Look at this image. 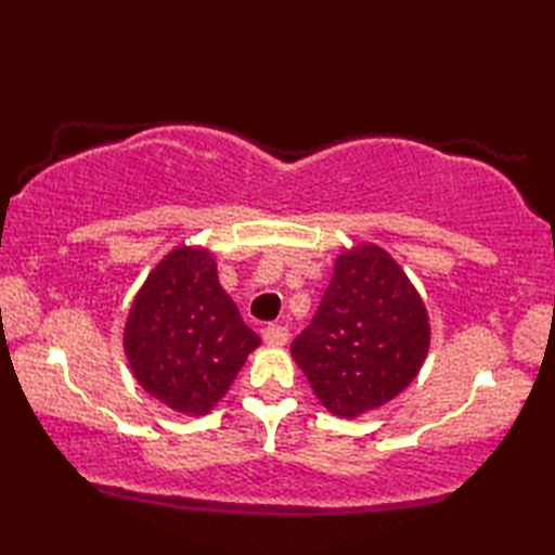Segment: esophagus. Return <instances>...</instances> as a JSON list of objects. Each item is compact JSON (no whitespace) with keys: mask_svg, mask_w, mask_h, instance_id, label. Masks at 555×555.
I'll return each instance as SVG.
<instances>
[{"mask_svg":"<svg viewBox=\"0 0 555 555\" xmlns=\"http://www.w3.org/2000/svg\"><path fill=\"white\" fill-rule=\"evenodd\" d=\"M262 338L269 346H286L288 344V328L284 324H269L262 328Z\"/></svg>","mask_w":555,"mask_h":555,"instance_id":"obj_1","label":"esophagus"}]
</instances>
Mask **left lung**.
Here are the masks:
<instances>
[{"label":"left lung","instance_id":"8db88e82","mask_svg":"<svg viewBox=\"0 0 555 555\" xmlns=\"http://www.w3.org/2000/svg\"><path fill=\"white\" fill-rule=\"evenodd\" d=\"M429 350V317L396 259L358 245L336 259L332 284L293 360L338 417L382 408L415 379Z\"/></svg>","mask_w":555,"mask_h":555}]
</instances>
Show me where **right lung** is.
<instances>
[{"instance_id":"right-lung-1","label":"right lung","mask_w":555,"mask_h":555,"mask_svg":"<svg viewBox=\"0 0 555 555\" xmlns=\"http://www.w3.org/2000/svg\"><path fill=\"white\" fill-rule=\"evenodd\" d=\"M257 346L259 336L219 286L215 259L188 245L152 269L124 332L138 384L185 415H207Z\"/></svg>"}]
</instances>
